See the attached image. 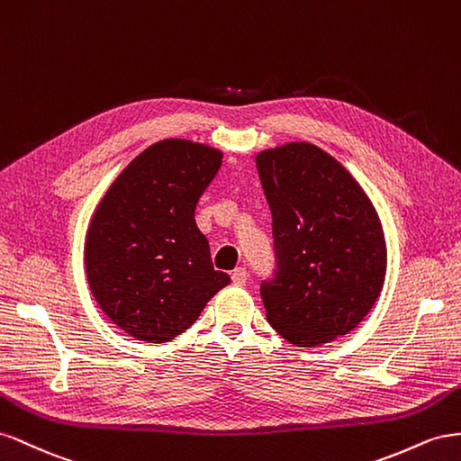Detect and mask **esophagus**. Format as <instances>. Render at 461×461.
I'll return each instance as SVG.
<instances>
[{"label":"esophagus","mask_w":461,"mask_h":461,"mask_svg":"<svg viewBox=\"0 0 461 461\" xmlns=\"http://www.w3.org/2000/svg\"><path fill=\"white\" fill-rule=\"evenodd\" d=\"M231 280H233V284L235 285H245L247 284V270L245 268H235L233 272H231Z\"/></svg>","instance_id":"34e87169"}]
</instances>
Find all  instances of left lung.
Listing matches in <instances>:
<instances>
[{
    "mask_svg": "<svg viewBox=\"0 0 461 461\" xmlns=\"http://www.w3.org/2000/svg\"><path fill=\"white\" fill-rule=\"evenodd\" d=\"M272 212L276 270L260 297L270 326L299 348L353 330L384 284L386 243L369 196L309 142L257 156Z\"/></svg>",
    "mask_w": 461,
    "mask_h": 461,
    "instance_id": "1",
    "label": "left lung"
}]
</instances>
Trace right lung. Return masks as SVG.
Returning <instances> with one entry per match:
<instances>
[{"label": "right lung", "mask_w": 461, "mask_h": 461, "mask_svg": "<svg viewBox=\"0 0 461 461\" xmlns=\"http://www.w3.org/2000/svg\"><path fill=\"white\" fill-rule=\"evenodd\" d=\"M220 166V150L166 139L140 152L100 201L86 233V278L100 309L129 336L174 339L230 284L194 221Z\"/></svg>", "instance_id": "right-lung-1"}]
</instances>
